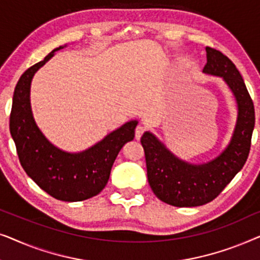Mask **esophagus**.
I'll return each instance as SVG.
<instances>
[{"mask_svg":"<svg viewBox=\"0 0 260 260\" xmlns=\"http://www.w3.org/2000/svg\"><path fill=\"white\" fill-rule=\"evenodd\" d=\"M144 131H145V126H143V125H138L136 127V131H135V137H136L137 141L142 137V135L144 134Z\"/></svg>","mask_w":260,"mask_h":260,"instance_id":"esophagus-1","label":"esophagus"}]
</instances>
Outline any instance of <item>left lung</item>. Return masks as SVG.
Segmentation results:
<instances>
[{
    "label": "left lung",
    "instance_id": "left-lung-1",
    "mask_svg": "<svg viewBox=\"0 0 260 260\" xmlns=\"http://www.w3.org/2000/svg\"><path fill=\"white\" fill-rule=\"evenodd\" d=\"M206 53L204 73L221 77L237 101V124L227 148L212 161L191 165L176 157L149 131L141 138L149 184L159 200L175 207H195L214 200L243 168L251 148L254 106L243 77L221 52L206 47Z\"/></svg>",
    "mask_w": 260,
    "mask_h": 260
}]
</instances>
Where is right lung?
Listing matches in <instances>:
<instances>
[{
	"mask_svg": "<svg viewBox=\"0 0 260 260\" xmlns=\"http://www.w3.org/2000/svg\"><path fill=\"white\" fill-rule=\"evenodd\" d=\"M63 47L53 49L20 77L13 95L9 129L27 175L56 200L76 202L95 197L104 189L117 155L124 144L134 140L138 122L130 120L81 152H67L53 145L34 120L30 83L35 72Z\"/></svg>",
	"mask_w": 260,
	"mask_h": 260,
	"instance_id": "right-lung-1",
	"label": "right lung"
}]
</instances>
